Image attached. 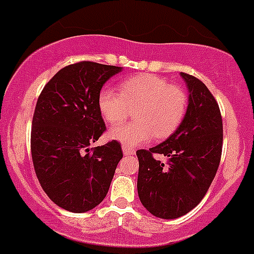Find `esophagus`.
I'll use <instances>...</instances> for the list:
<instances>
[{
	"label": "esophagus",
	"mask_w": 254,
	"mask_h": 254,
	"mask_svg": "<svg viewBox=\"0 0 254 254\" xmlns=\"http://www.w3.org/2000/svg\"><path fill=\"white\" fill-rule=\"evenodd\" d=\"M122 151H123V155H134V150H131L128 148L127 146H122Z\"/></svg>",
	"instance_id": "34e87169"
}]
</instances>
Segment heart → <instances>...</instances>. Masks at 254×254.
Wrapping results in <instances>:
<instances>
[{
	"mask_svg": "<svg viewBox=\"0 0 254 254\" xmlns=\"http://www.w3.org/2000/svg\"><path fill=\"white\" fill-rule=\"evenodd\" d=\"M120 92L104 87L98 94V108L108 125L126 120L136 109V122L113 127L108 137L127 147L170 137L183 122L188 109L185 90L153 74H139L121 81Z\"/></svg>",
	"mask_w": 254,
	"mask_h": 254,
	"instance_id": "heart-1",
	"label": "heart"
}]
</instances>
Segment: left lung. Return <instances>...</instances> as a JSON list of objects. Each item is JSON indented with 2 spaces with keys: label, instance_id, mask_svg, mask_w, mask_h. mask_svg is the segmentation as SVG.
I'll use <instances>...</instances> for the list:
<instances>
[{
  "label": "left lung",
  "instance_id": "left-lung-1",
  "mask_svg": "<svg viewBox=\"0 0 254 254\" xmlns=\"http://www.w3.org/2000/svg\"><path fill=\"white\" fill-rule=\"evenodd\" d=\"M180 75L189 89L183 122L162 143L136 152L139 200L161 219L183 217L203 200L222 156L223 121L217 101L203 81ZM153 153L166 155L168 161L155 160Z\"/></svg>",
  "mask_w": 254,
  "mask_h": 254
}]
</instances>
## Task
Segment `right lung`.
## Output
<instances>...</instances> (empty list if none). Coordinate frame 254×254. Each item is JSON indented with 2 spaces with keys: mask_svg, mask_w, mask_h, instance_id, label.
<instances>
[{
  "mask_svg": "<svg viewBox=\"0 0 254 254\" xmlns=\"http://www.w3.org/2000/svg\"><path fill=\"white\" fill-rule=\"evenodd\" d=\"M120 66L80 62L60 69L35 107L31 155L39 183L58 206L92 210L106 197L123 157L117 141L89 148L106 131L98 94Z\"/></svg>",
  "mask_w": 254,
  "mask_h": 254,
  "instance_id": "right-lung-1",
  "label": "right lung"
}]
</instances>
